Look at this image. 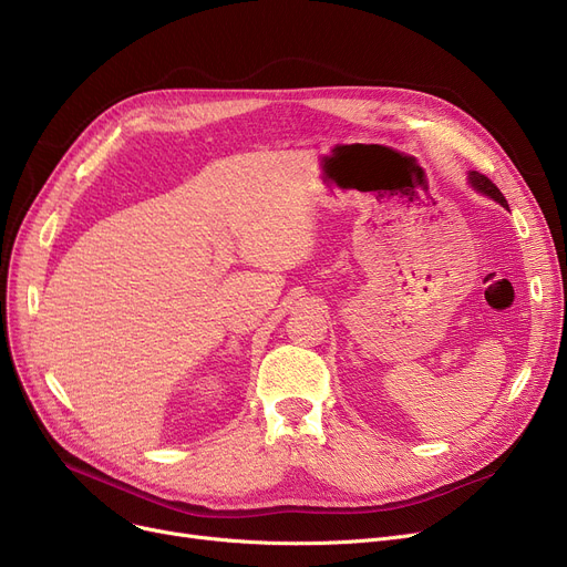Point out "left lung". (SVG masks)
<instances>
[{"label":"left lung","mask_w":567,"mask_h":567,"mask_svg":"<svg viewBox=\"0 0 567 567\" xmlns=\"http://www.w3.org/2000/svg\"><path fill=\"white\" fill-rule=\"evenodd\" d=\"M468 178H471L473 188H478L481 193L489 195V197H492L494 202H498L501 206H508V202H505L503 193L496 188V184H492V178H487V176H485V174H481V172H471V174H468Z\"/></svg>","instance_id":"left-lung-1"}]
</instances>
